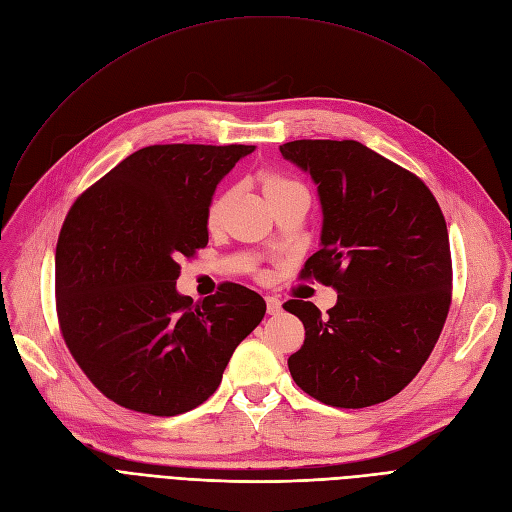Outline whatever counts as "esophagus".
Wrapping results in <instances>:
<instances>
[{"mask_svg": "<svg viewBox=\"0 0 512 512\" xmlns=\"http://www.w3.org/2000/svg\"><path fill=\"white\" fill-rule=\"evenodd\" d=\"M265 301H267V312H269L271 316H277V314L282 312V301L277 299V297H267Z\"/></svg>", "mask_w": 512, "mask_h": 512, "instance_id": "esophagus-1", "label": "esophagus"}]
</instances>
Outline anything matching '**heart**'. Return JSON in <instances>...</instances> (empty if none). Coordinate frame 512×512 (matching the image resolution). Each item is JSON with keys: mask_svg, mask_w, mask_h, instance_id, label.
Returning <instances> with one entry per match:
<instances>
[{"mask_svg": "<svg viewBox=\"0 0 512 512\" xmlns=\"http://www.w3.org/2000/svg\"><path fill=\"white\" fill-rule=\"evenodd\" d=\"M286 183H292V181L282 179V177H269V179L265 181V192H267V190H273V188H280V185H286ZM220 211H222V200H213V205H211V209H209V220H211V222L218 220Z\"/></svg>", "mask_w": 512, "mask_h": 512, "instance_id": "heart-1", "label": "heart"}]
</instances>
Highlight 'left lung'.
<instances>
[{
	"mask_svg": "<svg viewBox=\"0 0 512 512\" xmlns=\"http://www.w3.org/2000/svg\"><path fill=\"white\" fill-rule=\"evenodd\" d=\"M318 185L320 250L303 277L337 290L322 314L290 299L305 327L288 359L292 380L335 408L391 399L436 346L451 305V247L427 185L356 141H292L280 147Z\"/></svg>",
	"mask_w": 512,
	"mask_h": 512,
	"instance_id": "1",
	"label": "left lung"
}]
</instances>
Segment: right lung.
Wrapping results in <instances>:
<instances>
[{
  "instance_id": "right-lung-1",
  "label": "right lung",
  "mask_w": 512,
  "mask_h": 512,
  "mask_svg": "<svg viewBox=\"0 0 512 512\" xmlns=\"http://www.w3.org/2000/svg\"><path fill=\"white\" fill-rule=\"evenodd\" d=\"M254 149H138L72 205L55 252L57 316L76 363L115 404L156 416L200 406L265 318V299L239 284L196 303L177 290V260L209 241L215 188Z\"/></svg>"
}]
</instances>
